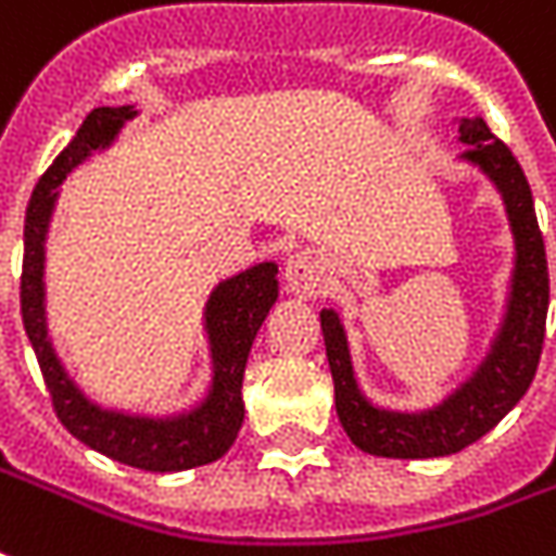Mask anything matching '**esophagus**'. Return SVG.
<instances>
[{
  "label": "esophagus",
  "mask_w": 556,
  "mask_h": 556,
  "mask_svg": "<svg viewBox=\"0 0 556 556\" xmlns=\"http://www.w3.org/2000/svg\"><path fill=\"white\" fill-rule=\"evenodd\" d=\"M282 279H286V289L298 298H316L318 291L325 289V265L321 258L313 255V252H294L289 262H286V270H282Z\"/></svg>",
  "instance_id": "34e87169"
}]
</instances>
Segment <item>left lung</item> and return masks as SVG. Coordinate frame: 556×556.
<instances>
[{
    "label": "left lung",
    "mask_w": 556,
    "mask_h": 556,
    "mask_svg": "<svg viewBox=\"0 0 556 556\" xmlns=\"http://www.w3.org/2000/svg\"><path fill=\"white\" fill-rule=\"evenodd\" d=\"M460 143H467L464 162L496 186L506 204L515 270L508 289L506 316L496 331L491 352L460 388H454L440 406L425 413H394L372 406L361 394L352 370L343 321L333 309H321L325 352L333 376V400L340 425L361 452L376 457H445L460 452L506 418L533 382L548 318V258L545 240L535 223L533 192L518 159L488 129L481 116L460 119Z\"/></svg>",
    "instance_id": "left-lung-1"
}]
</instances>
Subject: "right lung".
I'll return each instance as SVG.
<instances>
[{
  "label": "right lung",
  "mask_w": 556,
  "mask_h": 556,
  "mask_svg": "<svg viewBox=\"0 0 556 556\" xmlns=\"http://www.w3.org/2000/svg\"><path fill=\"white\" fill-rule=\"evenodd\" d=\"M138 111L131 104L123 108H96L89 111L84 126L72 143L53 159L41 180L35 186L26 225H23V277H21V313L26 337L35 349L41 376L48 382L53 409L65 430L77 440L102 452L111 460L129 464L147 472H180V469L204 467L219 460L243 425V370L250 358L252 340L262 321L277 304L279 282L277 265H262L225 279L211 291L204 306V333L211 343V388L201 403L177 415H135L119 409H104L75 386L65 372L56 349L48 337V313H45V240H48L50 216L60 198V184L72 170L89 159L92 150L111 147L119 129Z\"/></svg>",
  "instance_id": "add662e5"
}]
</instances>
